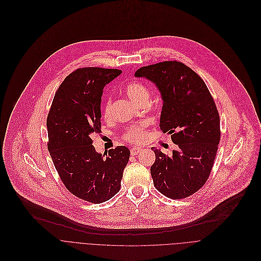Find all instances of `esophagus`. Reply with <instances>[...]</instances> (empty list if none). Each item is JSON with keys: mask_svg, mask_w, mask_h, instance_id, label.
Wrapping results in <instances>:
<instances>
[{"mask_svg": "<svg viewBox=\"0 0 261 261\" xmlns=\"http://www.w3.org/2000/svg\"><path fill=\"white\" fill-rule=\"evenodd\" d=\"M141 152H142V149H141L140 147H137V146H135V147H133V148L130 149L132 155H137V154H139V153H141Z\"/></svg>", "mask_w": 261, "mask_h": 261, "instance_id": "obj_1", "label": "esophagus"}]
</instances>
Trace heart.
<instances>
[{
    "mask_svg": "<svg viewBox=\"0 0 261 261\" xmlns=\"http://www.w3.org/2000/svg\"><path fill=\"white\" fill-rule=\"evenodd\" d=\"M124 90L128 98L135 103H137V105H139V103L143 101H147L149 98L148 88L141 82H129L128 84H126ZM110 112L111 100L107 99L102 107V116L105 118H108L110 116ZM124 138L125 140L133 143H141L145 139V129L143 126H133L127 129Z\"/></svg>",
    "mask_w": 261,
    "mask_h": 261,
    "instance_id": "heart-1",
    "label": "heart"
}]
</instances>
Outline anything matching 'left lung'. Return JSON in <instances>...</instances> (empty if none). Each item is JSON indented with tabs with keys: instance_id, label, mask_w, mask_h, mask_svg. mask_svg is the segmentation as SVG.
Instances as JSON below:
<instances>
[{
	"instance_id": "left-lung-1",
	"label": "left lung",
	"mask_w": 261,
	"mask_h": 261,
	"mask_svg": "<svg viewBox=\"0 0 261 261\" xmlns=\"http://www.w3.org/2000/svg\"><path fill=\"white\" fill-rule=\"evenodd\" d=\"M135 77L158 87L163 99L160 127L177 145L171 155L152 147L154 186L170 198L187 197L202 187L215 161L220 119L214 99L203 80L176 61L140 68Z\"/></svg>"
}]
</instances>
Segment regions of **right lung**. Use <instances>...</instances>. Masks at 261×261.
<instances>
[{"label": "right lung", "mask_w": 261, "mask_h": 261, "mask_svg": "<svg viewBox=\"0 0 261 261\" xmlns=\"http://www.w3.org/2000/svg\"><path fill=\"white\" fill-rule=\"evenodd\" d=\"M120 74L117 69L76 70L59 87L47 117L48 150L63 183L74 195L93 203L119 191L129 160L125 146L101 155L91 140L100 133L102 89Z\"/></svg>", "instance_id": "right-lung-1"}]
</instances>
